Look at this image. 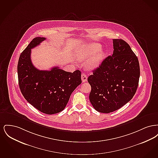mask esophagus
I'll return each instance as SVG.
<instances>
[{
	"label": "esophagus",
	"instance_id": "1",
	"mask_svg": "<svg viewBox=\"0 0 158 158\" xmlns=\"http://www.w3.org/2000/svg\"><path fill=\"white\" fill-rule=\"evenodd\" d=\"M81 78H82V82H85L87 81L88 80V77L87 75L85 73H82V76H81Z\"/></svg>",
	"mask_w": 158,
	"mask_h": 158
}]
</instances>
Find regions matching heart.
Masks as SVG:
<instances>
[{
    "instance_id": "heart-1",
    "label": "heart",
    "mask_w": 158,
    "mask_h": 158,
    "mask_svg": "<svg viewBox=\"0 0 158 158\" xmlns=\"http://www.w3.org/2000/svg\"><path fill=\"white\" fill-rule=\"evenodd\" d=\"M101 45L97 43H92L81 48L77 52V57L80 60H85L90 56L86 62L88 69L97 68L102 61L105 57V52L101 50Z\"/></svg>"
}]
</instances>
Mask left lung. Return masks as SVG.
Here are the masks:
<instances>
[{
	"instance_id": "1",
	"label": "left lung",
	"mask_w": 158,
	"mask_h": 158,
	"mask_svg": "<svg viewBox=\"0 0 158 158\" xmlns=\"http://www.w3.org/2000/svg\"><path fill=\"white\" fill-rule=\"evenodd\" d=\"M114 51L88 78L89 100L99 113L116 111L135 94L140 77L139 60L130 45L121 39L113 40Z\"/></svg>"
}]
</instances>
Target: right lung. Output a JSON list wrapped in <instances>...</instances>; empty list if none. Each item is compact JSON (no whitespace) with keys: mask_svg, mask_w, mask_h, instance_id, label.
<instances>
[{"mask_svg":"<svg viewBox=\"0 0 158 158\" xmlns=\"http://www.w3.org/2000/svg\"><path fill=\"white\" fill-rule=\"evenodd\" d=\"M45 38H34L21 54L18 63V82L25 99L38 110L47 114L63 111L72 93L81 83V72H66L58 67L40 70L31 60V49Z\"/></svg>","mask_w":158,"mask_h":158,"instance_id":"obj_1","label":"right lung"}]
</instances>
